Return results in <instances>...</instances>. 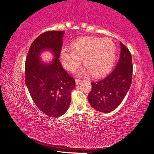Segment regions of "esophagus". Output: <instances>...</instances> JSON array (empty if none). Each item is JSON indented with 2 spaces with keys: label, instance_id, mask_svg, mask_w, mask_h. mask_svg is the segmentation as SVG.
Returning <instances> with one entry per match:
<instances>
[{
  "label": "esophagus",
  "instance_id": "1",
  "mask_svg": "<svg viewBox=\"0 0 154 154\" xmlns=\"http://www.w3.org/2000/svg\"><path fill=\"white\" fill-rule=\"evenodd\" d=\"M82 82L81 80H80V79H76L75 80V82H76V85H79L80 83V82Z\"/></svg>",
  "mask_w": 154,
  "mask_h": 154
}]
</instances>
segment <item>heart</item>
<instances>
[{"label": "heart", "mask_w": 154, "mask_h": 154, "mask_svg": "<svg viewBox=\"0 0 154 154\" xmlns=\"http://www.w3.org/2000/svg\"><path fill=\"white\" fill-rule=\"evenodd\" d=\"M116 55V45L112 40L88 36L73 42L71 48H63L60 59L65 69L74 72L83 58L87 68L83 70V74L91 73L94 77H101L112 67Z\"/></svg>", "instance_id": "obj_1"}]
</instances>
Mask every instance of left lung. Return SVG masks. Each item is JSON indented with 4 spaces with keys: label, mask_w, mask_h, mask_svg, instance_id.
<instances>
[{
    "label": "left lung",
    "mask_w": 154,
    "mask_h": 154,
    "mask_svg": "<svg viewBox=\"0 0 154 154\" xmlns=\"http://www.w3.org/2000/svg\"><path fill=\"white\" fill-rule=\"evenodd\" d=\"M120 58L115 69L103 80L92 82L88 95L91 105L101 112L109 113L121 104L132 83L133 66L128 49L120 42Z\"/></svg>",
    "instance_id": "8db88e82"
}]
</instances>
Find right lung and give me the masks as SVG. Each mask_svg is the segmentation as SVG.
Here are the masks:
<instances>
[{"mask_svg": "<svg viewBox=\"0 0 154 154\" xmlns=\"http://www.w3.org/2000/svg\"><path fill=\"white\" fill-rule=\"evenodd\" d=\"M64 32L49 31L41 34L32 42L26 59V84L36 106L49 117H60L66 112L75 87L74 79L59 60ZM45 50H51L55 58L49 64L39 58Z\"/></svg>", "mask_w": 154, "mask_h": 154, "instance_id": "1", "label": "right lung"}]
</instances>
